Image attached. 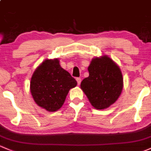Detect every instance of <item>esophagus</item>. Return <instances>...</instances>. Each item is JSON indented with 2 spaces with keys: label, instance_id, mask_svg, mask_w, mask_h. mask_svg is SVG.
<instances>
[{
  "label": "esophagus",
  "instance_id": "34e87169",
  "mask_svg": "<svg viewBox=\"0 0 151 151\" xmlns=\"http://www.w3.org/2000/svg\"><path fill=\"white\" fill-rule=\"evenodd\" d=\"M76 81H77L78 85H80L81 82V78H76Z\"/></svg>",
  "mask_w": 151,
  "mask_h": 151
}]
</instances>
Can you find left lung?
Returning a JSON list of instances; mask_svg holds the SVG:
<instances>
[{"label":"left lung","mask_w":151,"mask_h":151,"mask_svg":"<svg viewBox=\"0 0 151 151\" xmlns=\"http://www.w3.org/2000/svg\"><path fill=\"white\" fill-rule=\"evenodd\" d=\"M88 77L81 83V88L91 104L96 109H104L114 103L123 88L121 70L107 55L93 58L88 68Z\"/></svg>","instance_id":"left-lung-1"}]
</instances>
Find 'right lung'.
I'll list each match as a JSON object with an SVG mask.
<instances>
[{
    "label": "right lung",
    "instance_id": "1",
    "mask_svg": "<svg viewBox=\"0 0 151 151\" xmlns=\"http://www.w3.org/2000/svg\"><path fill=\"white\" fill-rule=\"evenodd\" d=\"M77 86L74 78L61 68L58 58L43 61L32 76L30 91L35 103L47 111H58L70 89Z\"/></svg>",
    "mask_w": 151,
    "mask_h": 151
}]
</instances>
